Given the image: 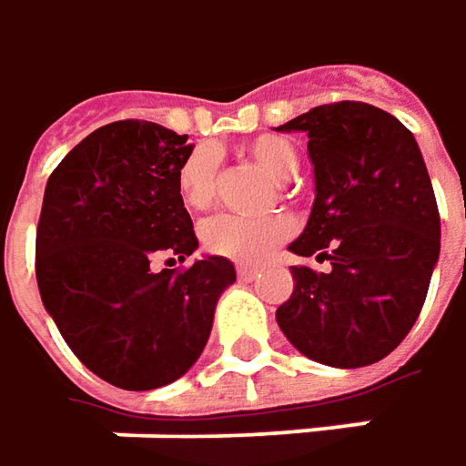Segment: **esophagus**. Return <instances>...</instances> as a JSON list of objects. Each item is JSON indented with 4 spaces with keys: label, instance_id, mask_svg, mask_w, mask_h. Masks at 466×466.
Masks as SVG:
<instances>
[{
    "label": "esophagus",
    "instance_id": "esophagus-1",
    "mask_svg": "<svg viewBox=\"0 0 466 466\" xmlns=\"http://www.w3.org/2000/svg\"><path fill=\"white\" fill-rule=\"evenodd\" d=\"M237 275L242 279H250V277L258 275V267H250V264H237Z\"/></svg>",
    "mask_w": 466,
    "mask_h": 466
}]
</instances>
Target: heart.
<instances>
[{
	"mask_svg": "<svg viewBox=\"0 0 466 466\" xmlns=\"http://www.w3.org/2000/svg\"><path fill=\"white\" fill-rule=\"evenodd\" d=\"M248 154L277 178H293L299 170V154L279 136H258L248 144ZM218 167L216 157L208 148H197L181 162L176 187L187 210H208L216 199ZM293 234V218L275 213L267 218H242V216H216L202 224L199 242L210 256L229 258L237 264H261L269 258L288 237Z\"/></svg>",
	"mask_w": 466,
	"mask_h": 466,
	"instance_id": "obj_1",
	"label": "heart"
}]
</instances>
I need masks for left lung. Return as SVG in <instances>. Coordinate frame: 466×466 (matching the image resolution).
I'll use <instances>...</instances> for the list:
<instances>
[{
	"label": "left lung",
	"instance_id": "left-lung-1",
	"mask_svg": "<svg viewBox=\"0 0 466 466\" xmlns=\"http://www.w3.org/2000/svg\"><path fill=\"white\" fill-rule=\"evenodd\" d=\"M307 133L315 205L290 250L330 272L290 267L277 307L285 339L309 360L362 368L387 358L419 318L441 256V213L413 133L360 101L309 108L279 125Z\"/></svg>",
	"mask_w": 466,
	"mask_h": 466
}]
</instances>
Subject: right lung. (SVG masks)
<instances>
[{"mask_svg":"<svg viewBox=\"0 0 466 466\" xmlns=\"http://www.w3.org/2000/svg\"><path fill=\"white\" fill-rule=\"evenodd\" d=\"M187 136L119 119L79 141L53 170L36 227V282L66 344L119 390H157L202 355L218 296L237 275L208 256L154 272L197 250L176 176Z\"/></svg>","mask_w":466,"mask_h":466,"instance_id":"1","label":"right lung"}]
</instances>
